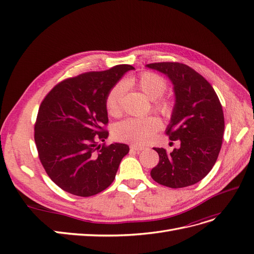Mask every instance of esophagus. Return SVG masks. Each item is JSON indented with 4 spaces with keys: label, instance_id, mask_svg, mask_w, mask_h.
<instances>
[{
    "label": "esophagus",
    "instance_id": "obj_1",
    "mask_svg": "<svg viewBox=\"0 0 254 254\" xmlns=\"http://www.w3.org/2000/svg\"><path fill=\"white\" fill-rule=\"evenodd\" d=\"M130 149L135 150V151H141V150L145 149V147H144V146H140V145H134V144H132V145H130Z\"/></svg>",
    "mask_w": 254,
    "mask_h": 254
}]
</instances>
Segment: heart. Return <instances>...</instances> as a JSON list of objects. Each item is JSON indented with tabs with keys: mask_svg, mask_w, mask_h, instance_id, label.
<instances>
[{
	"mask_svg": "<svg viewBox=\"0 0 254 254\" xmlns=\"http://www.w3.org/2000/svg\"><path fill=\"white\" fill-rule=\"evenodd\" d=\"M134 87L152 101V107L164 118H170L174 112V103L170 98L163 97L167 89L166 80L153 72H143L137 77L129 78L124 83H117L109 90L105 98V107L108 114L118 117L121 113V103L125 87ZM161 128V121L150 115L143 119H127L115 126L114 135L121 141L135 144L149 142L153 134Z\"/></svg>",
	"mask_w": 254,
	"mask_h": 254,
	"instance_id": "1",
	"label": "heart"
}]
</instances>
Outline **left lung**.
<instances>
[{"mask_svg": "<svg viewBox=\"0 0 254 254\" xmlns=\"http://www.w3.org/2000/svg\"><path fill=\"white\" fill-rule=\"evenodd\" d=\"M168 76L174 84L176 104L166 134L180 140V147L159 153L151 178L172 189L186 188L202 180L218 158L225 131L219 98L211 83L187 64L156 63L146 64Z\"/></svg>", "mask_w": 254, "mask_h": 254, "instance_id": "8db88e82", "label": "left lung"}]
</instances>
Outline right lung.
<instances>
[{
	"mask_svg": "<svg viewBox=\"0 0 254 254\" xmlns=\"http://www.w3.org/2000/svg\"><path fill=\"white\" fill-rule=\"evenodd\" d=\"M133 68L120 64L66 78L42 101L35 124L38 156L52 181L67 193L90 197L113 182L129 147L99 144L109 135L105 98Z\"/></svg>",
	"mask_w": 254,
	"mask_h": 254,
	"instance_id": "obj_1",
	"label": "right lung"
}]
</instances>
